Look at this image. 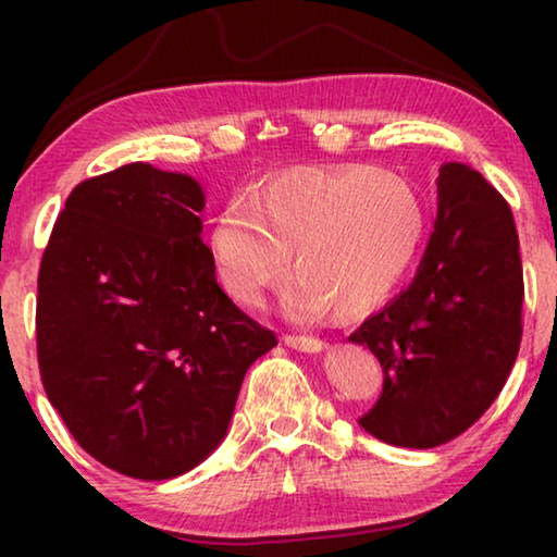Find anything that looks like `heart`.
<instances>
[{"label":"heart","instance_id":"1","mask_svg":"<svg viewBox=\"0 0 557 557\" xmlns=\"http://www.w3.org/2000/svg\"><path fill=\"white\" fill-rule=\"evenodd\" d=\"M385 238L379 223L361 215H338L322 238L309 245L299 265V285L309 297L334 301L348 268H354V289H375L391 280L393 262L385 256ZM287 307L301 305L297 295H289Z\"/></svg>","mask_w":557,"mask_h":557}]
</instances>
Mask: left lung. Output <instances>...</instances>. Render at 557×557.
I'll return each instance as SVG.
<instances>
[{
  "instance_id": "left-lung-1",
  "label": "left lung",
  "mask_w": 557,
  "mask_h": 557,
  "mask_svg": "<svg viewBox=\"0 0 557 557\" xmlns=\"http://www.w3.org/2000/svg\"><path fill=\"white\" fill-rule=\"evenodd\" d=\"M206 188L135 162L78 184L44 250L36 348L75 442L164 482L211 455L277 338L233 305L203 243Z\"/></svg>"
}]
</instances>
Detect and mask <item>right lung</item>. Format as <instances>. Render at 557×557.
<instances>
[{"mask_svg": "<svg viewBox=\"0 0 557 557\" xmlns=\"http://www.w3.org/2000/svg\"><path fill=\"white\" fill-rule=\"evenodd\" d=\"M435 196L412 285L348 336L383 369V393L361 428L395 447H437L474 425L521 346L523 275L511 209L461 162L437 169Z\"/></svg>", "mask_w": 557, "mask_h": 557, "instance_id": "obj_1", "label": "right lung"}]
</instances>
